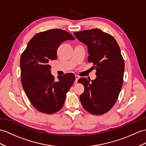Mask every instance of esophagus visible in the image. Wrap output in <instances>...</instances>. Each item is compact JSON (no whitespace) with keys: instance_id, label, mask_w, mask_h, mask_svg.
Returning <instances> with one entry per match:
<instances>
[{"instance_id":"obj_1","label":"esophagus","mask_w":146,"mask_h":146,"mask_svg":"<svg viewBox=\"0 0 146 146\" xmlns=\"http://www.w3.org/2000/svg\"><path fill=\"white\" fill-rule=\"evenodd\" d=\"M75 77H76V80H75V82H76L77 83V81H78V80H79V79L80 78V77H79V76H77V75H76V76H75Z\"/></svg>"}]
</instances>
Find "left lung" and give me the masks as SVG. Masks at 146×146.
<instances>
[{"instance_id": "left-lung-1", "label": "left lung", "mask_w": 146, "mask_h": 146, "mask_svg": "<svg viewBox=\"0 0 146 146\" xmlns=\"http://www.w3.org/2000/svg\"><path fill=\"white\" fill-rule=\"evenodd\" d=\"M74 35L87 46L88 61L93 62L97 76L92 82L85 77L78 80L84 86L80 102L91 114L103 115L114 106L123 86L124 62L119 46L111 35L97 28Z\"/></svg>"}]
</instances>
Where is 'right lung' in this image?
I'll return each mask as SVG.
<instances>
[{"label": "right lung", "instance_id": "obj_1", "mask_svg": "<svg viewBox=\"0 0 146 146\" xmlns=\"http://www.w3.org/2000/svg\"><path fill=\"white\" fill-rule=\"evenodd\" d=\"M75 40L61 29L40 32L31 39L20 58L21 81L28 100L39 111L53 114L64 104L66 94L76 79L72 73L58 76L56 81L49 65L57 59L61 42Z\"/></svg>", "mask_w": 146, "mask_h": 146}]
</instances>
